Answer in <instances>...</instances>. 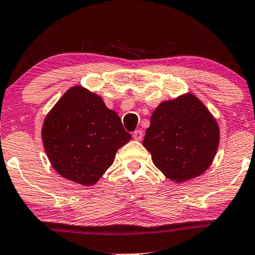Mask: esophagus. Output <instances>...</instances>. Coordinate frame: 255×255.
Instances as JSON below:
<instances>
[{"label":"esophagus","mask_w":255,"mask_h":255,"mask_svg":"<svg viewBox=\"0 0 255 255\" xmlns=\"http://www.w3.org/2000/svg\"><path fill=\"white\" fill-rule=\"evenodd\" d=\"M143 130H140V129H137V130L134 131V134H132V137H134V139L136 140H142L143 138Z\"/></svg>","instance_id":"34e87169"}]
</instances>
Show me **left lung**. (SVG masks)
Wrapping results in <instances>:
<instances>
[{
	"instance_id": "left-lung-1",
	"label": "left lung",
	"mask_w": 255,
	"mask_h": 255,
	"mask_svg": "<svg viewBox=\"0 0 255 255\" xmlns=\"http://www.w3.org/2000/svg\"><path fill=\"white\" fill-rule=\"evenodd\" d=\"M143 145L165 177L181 183L200 176L211 164L219 145V127L199 99L186 94L155 109Z\"/></svg>"
}]
</instances>
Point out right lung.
I'll list each match as a JSON object with an SVG mask.
<instances>
[{"label":"right lung","mask_w":255,"mask_h":255,"mask_svg":"<svg viewBox=\"0 0 255 255\" xmlns=\"http://www.w3.org/2000/svg\"><path fill=\"white\" fill-rule=\"evenodd\" d=\"M48 160L63 178L85 186L98 181L131 136L103 100L82 86L67 91L42 129Z\"/></svg>","instance_id":"add662e5"}]
</instances>
